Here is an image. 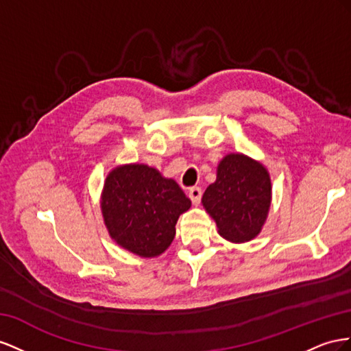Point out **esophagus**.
I'll return each mask as SVG.
<instances>
[{
  "label": "esophagus",
  "instance_id": "1",
  "mask_svg": "<svg viewBox=\"0 0 351 351\" xmlns=\"http://www.w3.org/2000/svg\"><path fill=\"white\" fill-rule=\"evenodd\" d=\"M202 194L203 193H202V188H199V186L189 188V191H188V197L193 202V204H198L199 203V199H202Z\"/></svg>",
  "mask_w": 351,
  "mask_h": 351
}]
</instances>
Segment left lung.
<instances>
[{
    "mask_svg": "<svg viewBox=\"0 0 351 351\" xmlns=\"http://www.w3.org/2000/svg\"><path fill=\"white\" fill-rule=\"evenodd\" d=\"M270 198L272 185L266 167L237 153L220 160L216 181L207 186L202 203L220 235L231 243H245L262 231Z\"/></svg>",
    "mask_w": 351,
    "mask_h": 351,
    "instance_id": "8db88e82",
    "label": "left lung"
}]
</instances>
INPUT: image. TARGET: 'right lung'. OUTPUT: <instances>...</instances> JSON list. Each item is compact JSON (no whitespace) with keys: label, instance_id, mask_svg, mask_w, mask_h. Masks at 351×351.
Returning <instances> with one entry per match:
<instances>
[{"label":"right lung","instance_id":"obj_1","mask_svg":"<svg viewBox=\"0 0 351 351\" xmlns=\"http://www.w3.org/2000/svg\"><path fill=\"white\" fill-rule=\"evenodd\" d=\"M191 207L173 179L147 165L113 169L104 182L101 212L116 244L141 257H156L172 244L179 216Z\"/></svg>","mask_w":351,"mask_h":351}]
</instances>
